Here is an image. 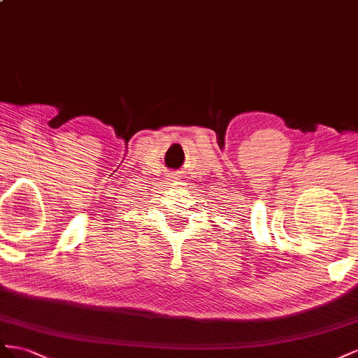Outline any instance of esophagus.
Here are the masks:
<instances>
[{"mask_svg": "<svg viewBox=\"0 0 358 358\" xmlns=\"http://www.w3.org/2000/svg\"><path fill=\"white\" fill-rule=\"evenodd\" d=\"M169 177H171L172 180H178L180 176H178V173H172V176H169Z\"/></svg>", "mask_w": 358, "mask_h": 358, "instance_id": "34e87169", "label": "esophagus"}]
</instances>
